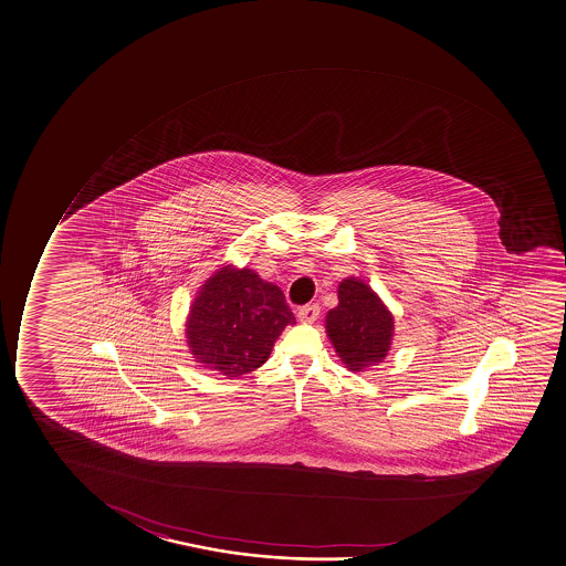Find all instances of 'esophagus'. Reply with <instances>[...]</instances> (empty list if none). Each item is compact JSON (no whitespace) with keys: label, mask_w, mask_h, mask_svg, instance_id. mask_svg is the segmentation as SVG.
<instances>
[{"label":"esophagus","mask_w":566,"mask_h":566,"mask_svg":"<svg viewBox=\"0 0 566 566\" xmlns=\"http://www.w3.org/2000/svg\"><path fill=\"white\" fill-rule=\"evenodd\" d=\"M319 316V306L318 305H305L301 306L297 312L298 322H303V324H314Z\"/></svg>","instance_id":"esophagus-1"}]
</instances>
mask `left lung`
<instances>
[{"instance_id": "8db88e82", "label": "left lung", "mask_w": 566, "mask_h": 566, "mask_svg": "<svg viewBox=\"0 0 566 566\" xmlns=\"http://www.w3.org/2000/svg\"><path fill=\"white\" fill-rule=\"evenodd\" d=\"M338 305L325 316V331L346 369L375 367L388 356L395 319L378 293L356 276L338 284Z\"/></svg>"}]
</instances>
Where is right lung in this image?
Wrapping results in <instances>:
<instances>
[{
    "label": "right lung",
    "instance_id": "right-lung-1",
    "mask_svg": "<svg viewBox=\"0 0 566 566\" xmlns=\"http://www.w3.org/2000/svg\"><path fill=\"white\" fill-rule=\"evenodd\" d=\"M295 316L273 282L226 263L191 301L186 343L201 367L239 378L268 361L274 343Z\"/></svg>",
    "mask_w": 566,
    "mask_h": 566
}]
</instances>
